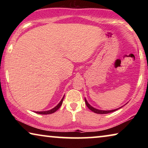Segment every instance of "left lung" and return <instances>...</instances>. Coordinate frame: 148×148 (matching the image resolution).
I'll return each instance as SVG.
<instances>
[{
	"label": "left lung",
	"instance_id": "obj_1",
	"mask_svg": "<svg viewBox=\"0 0 148 148\" xmlns=\"http://www.w3.org/2000/svg\"><path fill=\"white\" fill-rule=\"evenodd\" d=\"M85 102H86V106L88 107V108L91 110L93 112H95V113H97V114H108V113H110V112H114V111L118 110V109H115V110H98V109H96L94 108V107H92V106H90V104H88V102H87L86 99L85 98Z\"/></svg>",
	"mask_w": 148,
	"mask_h": 148
}]
</instances>
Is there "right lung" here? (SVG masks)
Returning a JSON list of instances; mask_svg holds the SVG:
<instances>
[{
    "label": "right lung",
    "mask_w": 148,
    "mask_h": 148,
    "mask_svg": "<svg viewBox=\"0 0 148 148\" xmlns=\"http://www.w3.org/2000/svg\"><path fill=\"white\" fill-rule=\"evenodd\" d=\"M63 99H64V96H63V98H62L61 101H60V102L59 103H58V104L57 105V106H56V107H54V108L51 109V110H48V111H42V112H35L37 113V114H52V113L55 112L58 109L60 108V106H61L62 104V101H63Z\"/></svg>",
    "instance_id": "obj_1"
}]
</instances>
